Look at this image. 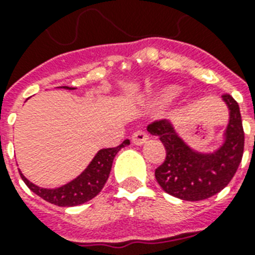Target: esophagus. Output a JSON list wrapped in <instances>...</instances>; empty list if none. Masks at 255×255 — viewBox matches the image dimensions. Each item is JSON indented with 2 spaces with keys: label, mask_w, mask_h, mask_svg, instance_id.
Segmentation results:
<instances>
[{
  "label": "esophagus",
  "mask_w": 255,
  "mask_h": 255,
  "mask_svg": "<svg viewBox=\"0 0 255 255\" xmlns=\"http://www.w3.org/2000/svg\"><path fill=\"white\" fill-rule=\"evenodd\" d=\"M131 140L135 145H141V144H144L148 140V135L144 131H136L131 136Z\"/></svg>",
  "instance_id": "obj_1"
}]
</instances>
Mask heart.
Wrapping results in <instances>:
<instances>
[{
	"label": "heart",
	"mask_w": 255,
	"mask_h": 255,
	"mask_svg": "<svg viewBox=\"0 0 255 255\" xmlns=\"http://www.w3.org/2000/svg\"><path fill=\"white\" fill-rule=\"evenodd\" d=\"M177 94H178L177 87H168L163 91V94H161V98H163V99H172V98H174V96L177 95Z\"/></svg>",
	"instance_id": "1"
}]
</instances>
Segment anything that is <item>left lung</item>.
Listing matches in <instances>:
<instances>
[{"instance_id": "left-lung-1", "label": "left lung", "mask_w": 255, "mask_h": 255, "mask_svg": "<svg viewBox=\"0 0 255 255\" xmlns=\"http://www.w3.org/2000/svg\"><path fill=\"white\" fill-rule=\"evenodd\" d=\"M230 119L225 141L213 153H200L186 145L167 120L148 124V131L163 141L167 156L155 170L159 185L168 194L185 201H201L220 193L230 182L244 155L245 133L241 112L233 96L224 94Z\"/></svg>"}]
</instances>
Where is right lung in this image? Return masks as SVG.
Segmentation results:
<instances>
[{
  "label": "right lung",
  "mask_w": 255,
  "mask_h": 255,
  "mask_svg": "<svg viewBox=\"0 0 255 255\" xmlns=\"http://www.w3.org/2000/svg\"><path fill=\"white\" fill-rule=\"evenodd\" d=\"M63 88L71 87L63 86ZM129 144V140H124L123 143L115 148H106L100 149L96 156L92 159L87 168L82 172L77 178L69 184L55 188V189H46V188H39L30 182L23 174L19 172L22 180L29 189L38 194L39 197L43 198L45 201L54 204L58 206H77L81 204L90 201L92 198L99 194V192L103 189L104 184L107 181L110 172H111L112 161L115 159L116 153L123 147Z\"/></svg>",
  "instance_id": "1"
}]
</instances>
